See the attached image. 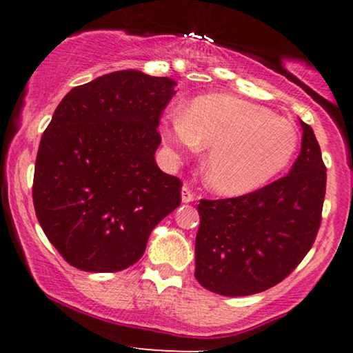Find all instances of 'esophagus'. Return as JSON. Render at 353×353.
I'll return each mask as SVG.
<instances>
[{
	"instance_id": "obj_1",
	"label": "esophagus",
	"mask_w": 353,
	"mask_h": 353,
	"mask_svg": "<svg viewBox=\"0 0 353 353\" xmlns=\"http://www.w3.org/2000/svg\"><path fill=\"white\" fill-rule=\"evenodd\" d=\"M181 201L185 202V204H190V202L194 201V192H192L188 186L181 188Z\"/></svg>"
}]
</instances>
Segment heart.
I'll list each match as a JSON object with an SVG mask.
<instances>
[{
  "instance_id": "b5f03b06",
  "label": "heart",
  "mask_w": 353,
  "mask_h": 353,
  "mask_svg": "<svg viewBox=\"0 0 353 353\" xmlns=\"http://www.w3.org/2000/svg\"><path fill=\"white\" fill-rule=\"evenodd\" d=\"M161 137L175 157L204 146V180L221 196H243L268 185L296 156L291 120L231 94H207L185 112L162 120Z\"/></svg>"
}]
</instances>
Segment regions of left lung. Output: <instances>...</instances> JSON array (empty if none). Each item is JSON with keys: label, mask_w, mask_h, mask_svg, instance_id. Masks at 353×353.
Segmentation results:
<instances>
[{"label": "left lung", "mask_w": 353, "mask_h": 353, "mask_svg": "<svg viewBox=\"0 0 353 353\" xmlns=\"http://www.w3.org/2000/svg\"><path fill=\"white\" fill-rule=\"evenodd\" d=\"M291 172L239 197L201 201L194 276L226 297L252 296L281 283L310 250L320 228L326 167L310 125Z\"/></svg>", "instance_id": "obj_1"}]
</instances>
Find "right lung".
Masks as SVG:
<instances>
[{
	"label": "right lung",
	"mask_w": 353,
	"mask_h": 353,
	"mask_svg": "<svg viewBox=\"0 0 353 353\" xmlns=\"http://www.w3.org/2000/svg\"><path fill=\"white\" fill-rule=\"evenodd\" d=\"M175 86L167 77L117 70L72 88L56 108L38 148L33 205L72 267H132L156 225L180 205L181 181L154 157Z\"/></svg>",
	"instance_id": "1"
}]
</instances>
